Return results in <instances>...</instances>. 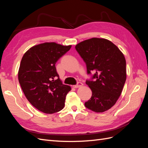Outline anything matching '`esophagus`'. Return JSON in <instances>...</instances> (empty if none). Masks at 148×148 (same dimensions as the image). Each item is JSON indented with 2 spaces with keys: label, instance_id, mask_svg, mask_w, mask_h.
Masks as SVG:
<instances>
[{
  "label": "esophagus",
  "instance_id": "esophagus-1",
  "mask_svg": "<svg viewBox=\"0 0 148 148\" xmlns=\"http://www.w3.org/2000/svg\"><path fill=\"white\" fill-rule=\"evenodd\" d=\"M83 85V84L82 83V82H78V83L76 84V85H73V87L75 88H79L82 86Z\"/></svg>",
  "mask_w": 148,
  "mask_h": 148
}]
</instances>
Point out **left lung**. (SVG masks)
<instances>
[{
  "mask_svg": "<svg viewBox=\"0 0 148 148\" xmlns=\"http://www.w3.org/2000/svg\"><path fill=\"white\" fill-rule=\"evenodd\" d=\"M75 49L92 71L95 81L86 84L92 91L90 99L84 103L88 109L103 112L114 106L122 93L126 81V60L123 53L108 39L92 38L78 43Z\"/></svg>",
  "mask_w": 148,
  "mask_h": 148,
  "instance_id": "8db88e82",
  "label": "left lung"
}]
</instances>
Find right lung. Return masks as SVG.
<instances>
[{"label": "right lung", "instance_id": "obj_1", "mask_svg": "<svg viewBox=\"0 0 148 148\" xmlns=\"http://www.w3.org/2000/svg\"><path fill=\"white\" fill-rule=\"evenodd\" d=\"M71 47L44 42L31 47L22 57L18 73L20 86L28 101L44 113L53 114L64 107L71 87L62 84L56 64Z\"/></svg>", "mask_w": 148, "mask_h": 148}]
</instances>
